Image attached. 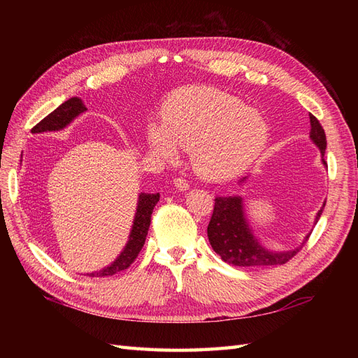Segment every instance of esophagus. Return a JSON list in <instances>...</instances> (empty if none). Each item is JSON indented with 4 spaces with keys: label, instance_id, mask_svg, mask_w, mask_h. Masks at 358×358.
I'll use <instances>...</instances> for the list:
<instances>
[{
    "label": "esophagus",
    "instance_id": "34e87169",
    "mask_svg": "<svg viewBox=\"0 0 358 358\" xmlns=\"http://www.w3.org/2000/svg\"><path fill=\"white\" fill-rule=\"evenodd\" d=\"M173 183H175V187H176L179 191H187V189H189V183H188V180L182 179V178L175 179V180H173Z\"/></svg>",
    "mask_w": 358,
    "mask_h": 358
}]
</instances>
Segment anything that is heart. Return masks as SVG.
<instances>
[{
  "label": "heart",
  "instance_id": "b5f03b06",
  "mask_svg": "<svg viewBox=\"0 0 358 358\" xmlns=\"http://www.w3.org/2000/svg\"><path fill=\"white\" fill-rule=\"evenodd\" d=\"M146 143L173 159L176 146L191 150L192 164L206 179L239 175L263 152L268 125L262 113L236 96L209 86L180 91L161 110V127H146Z\"/></svg>",
  "mask_w": 358,
  "mask_h": 358
}]
</instances>
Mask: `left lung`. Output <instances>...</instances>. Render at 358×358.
I'll return each instance as SVG.
<instances>
[{
  "mask_svg": "<svg viewBox=\"0 0 358 358\" xmlns=\"http://www.w3.org/2000/svg\"><path fill=\"white\" fill-rule=\"evenodd\" d=\"M310 117V133L309 137L321 152V162L324 167H327V162L324 159V154H326V133L321 127L318 119L309 115ZM248 178L241 179L239 185L246 182ZM326 203L322 204V208L318 210L315 216L317 224L320 216L322 213V209ZM306 234L303 239L301 245L289 249V251H270V249L264 248L257 237L254 236L252 227L249 225V221L245 213V203L241 196H229V197H216L215 199V208L210 222L208 225V237L209 242L213 248V251L218 254L222 262L241 266V267H264V266H280L285 264L288 259L294 257L301 246L306 243L308 237Z\"/></svg>",
  "mask_w": 358,
  "mask_h": 358,
  "instance_id": "left-lung-1",
  "label": "left lung"
}]
</instances>
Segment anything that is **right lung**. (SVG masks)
I'll use <instances>...</instances> for the list:
<instances>
[{"mask_svg": "<svg viewBox=\"0 0 358 358\" xmlns=\"http://www.w3.org/2000/svg\"><path fill=\"white\" fill-rule=\"evenodd\" d=\"M86 107L79 96H71L67 101H64L55 110L49 113L43 121H40L34 128L31 129V133L40 134V133H48V131H61V129L67 128L76 117L79 115L85 113ZM159 201V194H148V192H140L138 200H137V208L136 215L131 225V231L128 236V242L125 243V248L116 257L112 264L103 267L101 270H96V272L86 273V276L91 278H104V276H112L121 270L128 268L131 263L137 258L138 252L142 251L145 245L148 230L150 225V216H152L154 208Z\"/></svg>", "mask_w": 358, "mask_h": 358, "instance_id": "obj_1", "label": "right lung"}]
</instances>
